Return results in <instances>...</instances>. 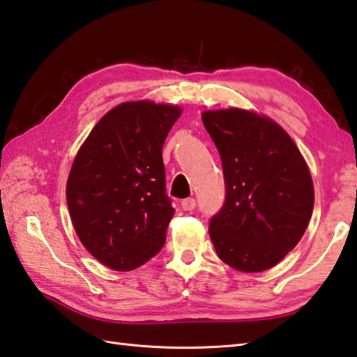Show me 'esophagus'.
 I'll list each match as a JSON object with an SVG mask.
<instances>
[{
    "instance_id": "34e87169",
    "label": "esophagus",
    "mask_w": 357,
    "mask_h": 357,
    "mask_svg": "<svg viewBox=\"0 0 357 357\" xmlns=\"http://www.w3.org/2000/svg\"><path fill=\"white\" fill-rule=\"evenodd\" d=\"M181 207H183L185 211H190L196 207V201L193 198H187V199H183V202H181Z\"/></svg>"
}]
</instances>
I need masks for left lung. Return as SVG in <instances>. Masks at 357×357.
<instances>
[{
    "mask_svg": "<svg viewBox=\"0 0 357 357\" xmlns=\"http://www.w3.org/2000/svg\"><path fill=\"white\" fill-rule=\"evenodd\" d=\"M227 196L210 221L219 259L244 273L275 267L298 245L314 206L310 169L276 121L239 107L202 112Z\"/></svg>",
    "mask_w": 357,
    "mask_h": 357,
    "instance_id": "left-lung-1",
    "label": "left lung"
}]
</instances>
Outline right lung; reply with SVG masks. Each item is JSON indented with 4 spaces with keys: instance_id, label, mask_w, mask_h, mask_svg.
Returning a JSON list of instances; mask_svg holds the SVG:
<instances>
[{
    "instance_id": "right-lung-1",
    "label": "right lung",
    "mask_w": 357,
    "mask_h": 357,
    "mask_svg": "<svg viewBox=\"0 0 357 357\" xmlns=\"http://www.w3.org/2000/svg\"><path fill=\"white\" fill-rule=\"evenodd\" d=\"M181 113L174 104L121 102L73 159L66 185L73 229L105 267L135 270L164 245L174 208L165 195L162 146Z\"/></svg>"
}]
</instances>
